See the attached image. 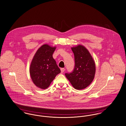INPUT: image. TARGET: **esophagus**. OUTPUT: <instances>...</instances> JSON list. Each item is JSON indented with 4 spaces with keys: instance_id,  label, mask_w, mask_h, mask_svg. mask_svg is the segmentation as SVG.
<instances>
[{
    "instance_id": "obj_1",
    "label": "esophagus",
    "mask_w": 126,
    "mask_h": 126,
    "mask_svg": "<svg viewBox=\"0 0 126 126\" xmlns=\"http://www.w3.org/2000/svg\"><path fill=\"white\" fill-rule=\"evenodd\" d=\"M60 70H61V73H63V72H64V71L65 70V68H61L60 69Z\"/></svg>"
}]
</instances>
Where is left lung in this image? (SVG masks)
<instances>
[{"mask_svg":"<svg viewBox=\"0 0 126 126\" xmlns=\"http://www.w3.org/2000/svg\"><path fill=\"white\" fill-rule=\"evenodd\" d=\"M71 49L75 57V67L72 72L66 73L65 76L76 89L82 90L89 86L94 79L95 63L83 46L79 45Z\"/></svg>","mask_w":126,"mask_h":126,"instance_id":"8db88e82","label":"left lung"}]
</instances>
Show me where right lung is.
I'll use <instances>...</instances> for the list:
<instances>
[{"label": "right lung", "instance_id": "add662e5", "mask_svg": "<svg viewBox=\"0 0 126 126\" xmlns=\"http://www.w3.org/2000/svg\"><path fill=\"white\" fill-rule=\"evenodd\" d=\"M56 47L44 44L39 48L31 62L30 76L33 83L41 89H46L56 76L61 72L52 55Z\"/></svg>", "mask_w": 126, "mask_h": 126}]
</instances>
